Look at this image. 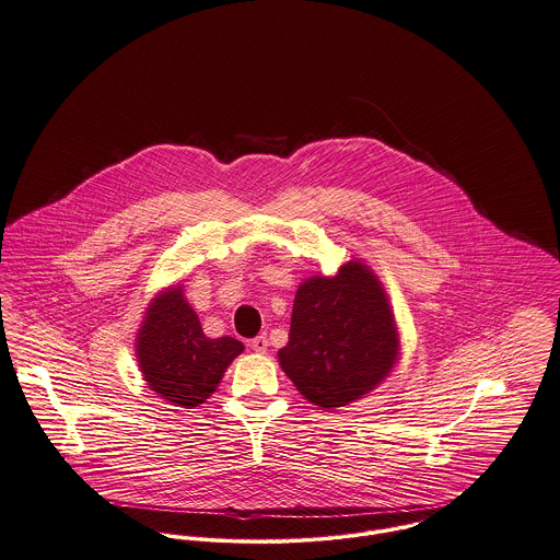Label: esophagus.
I'll return each instance as SVG.
<instances>
[{"instance_id": "esophagus-1", "label": "esophagus", "mask_w": 560, "mask_h": 560, "mask_svg": "<svg viewBox=\"0 0 560 560\" xmlns=\"http://www.w3.org/2000/svg\"><path fill=\"white\" fill-rule=\"evenodd\" d=\"M250 347L255 349L256 353H265V351H267V347H269V338H267V334L256 336L255 340L250 342Z\"/></svg>"}]
</instances>
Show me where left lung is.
I'll return each instance as SVG.
<instances>
[{"instance_id":"left-lung-1","label":"left lung","mask_w":560,"mask_h":560,"mask_svg":"<svg viewBox=\"0 0 560 560\" xmlns=\"http://www.w3.org/2000/svg\"><path fill=\"white\" fill-rule=\"evenodd\" d=\"M398 334L385 291L361 262L314 276L298 289L289 345L278 351L287 376L312 405L347 407L387 376Z\"/></svg>"}]
</instances>
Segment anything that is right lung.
I'll use <instances>...</instances> for the list:
<instances>
[{"label": "right lung", "instance_id": "right-lung-1", "mask_svg": "<svg viewBox=\"0 0 560 560\" xmlns=\"http://www.w3.org/2000/svg\"><path fill=\"white\" fill-rule=\"evenodd\" d=\"M244 351L235 338H207L199 316L182 295V287L160 295L139 331L137 357L155 394L177 407L205 402L229 363Z\"/></svg>", "mask_w": 560, "mask_h": 560}]
</instances>
